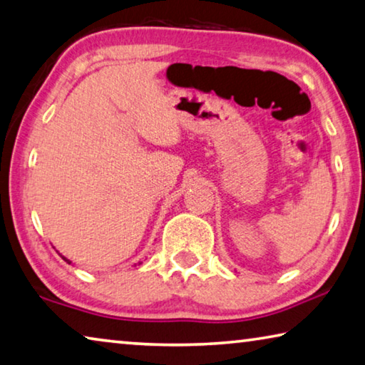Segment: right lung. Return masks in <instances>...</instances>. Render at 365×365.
<instances>
[{"mask_svg":"<svg viewBox=\"0 0 365 365\" xmlns=\"http://www.w3.org/2000/svg\"><path fill=\"white\" fill-rule=\"evenodd\" d=\"M59 255H61V254H59ZM61 257H63V260H64V262H68V264H73V262H71L69 259H66V257H64V255H61Z\"/></svg>","mask_w":365,"mask_h":365,"instance_id":"right-lung-1","label":"right lung"}]
</instances>
